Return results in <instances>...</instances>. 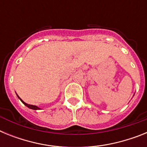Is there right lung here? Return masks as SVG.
<instances>
[{"instance_id":"right-lung-1","label":"right lung","mask_w":147,"mask_h":147,"mask_svg":"<svg viewBox=\"0 0 147 147\" xmlns=\"http://www.w3.org/2000/svg\"><path fill=\"white\" fill-rule=\"evenodd\" d=\"M17 96H18V95H17ZM18 97L19 98H20V101H21L22 102H23V104H24V105H26V107H28V108H30V109H32V110H40V107H37V106H35V105H28V104H26V103H25V102H23V100L21 99V98H20V97L18 96Z\"/></svg>"}]
</instances>
